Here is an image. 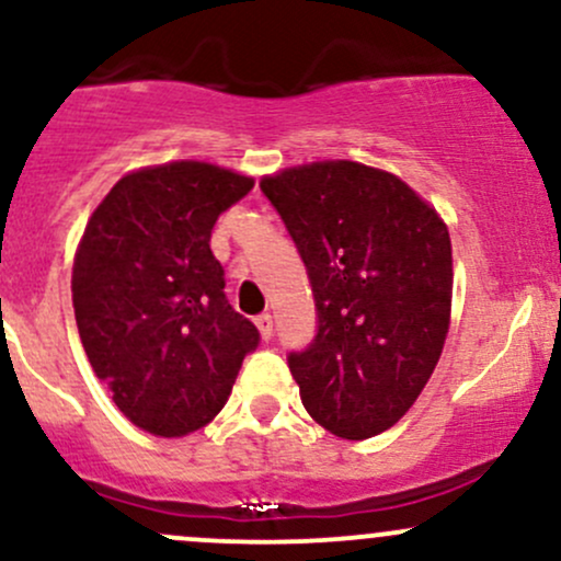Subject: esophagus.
Here are the masks:
<instances>
[{
    "mask_svg": "<svg viewBox=\"0 0 561 561\" xmlns=\"http://www.w3.org/2000/svg\"><path fill=\"white\" fill-rule=\"evenodd\" d=\"M255 328L261 332L263 341H271V335H274V319H271V313H261V317H255Z\"/></svg>",
    "mask_w": 561,
    "mask_h": 561,
    "instance_id": "34e87169",
    "label": "esophagus"
}]
</instances>
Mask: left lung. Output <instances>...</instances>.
<instances>
[{
    "mask_svg": "<svg viewBox=\"0 0 561 561\" xmlns=\"http://www.w3.org/2000/svg\"><path fill=\"white\" fill-rule=\"evenodd\" d=\"M309 268L319 332L290 373L313 421L341 439L383 434L426 389L453 311L447 224L393 172L351 162L263 175Z\"/></svg>",
    "mask_w": 561,
    "mask_h": 561,
    "instance_id": "8db88e82",
    "label": "left lung"
}]
</instances>
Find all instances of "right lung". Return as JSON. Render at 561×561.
<instances>
[{
    "instance_id": "1",
    "label": "right lung",
    "mask_w": 561,
    "mask_h": 561,
    "mask_svg": "<svg viewBox=\"0 0 561 561\" xmlns=\"http://www.w3.org/2000/svg\"><path fill=\"white\" fill-rule=\"evenodd\" d=\"M255 186L196 159L122 175L90 215L71 271L92 370L127 421L178 439L229 402L257 330L224 295L215 220Z\"/></svg>"
}]
</instances>
